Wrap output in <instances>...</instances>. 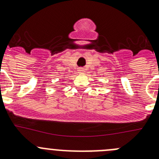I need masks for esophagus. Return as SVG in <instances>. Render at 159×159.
<instances>
[{"label": "esophagus", "instance_id": "esophagus-1", "mask_svg": "<svg viewBox=\"0 0 159 159\" xmlns=\"http://www.w3.org/2000/svg\"><path fill=\"white\" fill-rule=\"evenodd\" d=\"M79 73H84V68H79Z\"/></svg>", "mask_w": 159, "mask_h": 159}]
</instances>
